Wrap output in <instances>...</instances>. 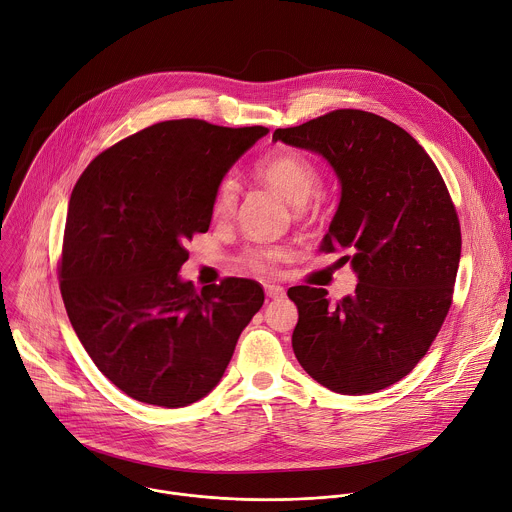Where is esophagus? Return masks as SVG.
Masks as SVG:
<instances>
[{"instance_id":"obj_1","label":"esophagus","mask_w":512,"mask_h":512,"mask_svg":"<svg viewBox=\"0 0 512 512\" xmlns=\"http://www.w3.org/2000/svg\"><path fill=\"white\" fill-rule=\"evenodd\" d=\"M265 294L271 300H279L285 296V289L281 285H273V283H265Z\"/></svg>"}]
</instances>
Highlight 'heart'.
<instances>
[{"label": "heart", "mask_w": 512, "mask_h": 512, "mask_svg": "<svg viewBox=\"0 0 512 512\" xmlns=\"http://www.w3.org/2000/svg\"><path fill=\"white\" fill-rule=\"evenodd\" d=\"M255 174L275 188L287 202L304 204L320 186L318 168L298 152H275L257 162ZM239 202V184L233 176L218 182L212 198V210L218 218H229ZM275 259V253H255L251 255V265L265 269Z\"/></svg>", "instance_id": "1"}]
</instances>
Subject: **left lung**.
Returning <instances> with one entry per match:
<instances>
[{"instance_id": "8db88e82", "label": "left lung", "mask_w": 512, "mask_h": 512, "mask_svg": "<svg viewBox=\"0 0 512 512\" xmlns=\"http://www.w3.org/2000/svg\"><path fill=\"white\" fill-rule=\"evenodd\" d=\"M273 141L334 170L340 202L320 249L346 251L338 261L358 277L336 304L326 289H287L300 316L296 358L340 395L391 387L425 356L452 304L462 235L448 188L421 145L375 113L338 109L275 129Z\"/></svg>"}]
</instances>
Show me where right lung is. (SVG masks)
<instances>
[{
  "mask_svg": "<svg viewBox=\"0 0 512 512\" xmlns=\"http://www.w3.org/2000/svg\"><path fill=\"white\" fill-rule=\"evenodd\" d=\"M269 129L156 123L97 156L70 194L60 294L97 369L125 395L186 407L223 379L263 306L257 281L196 291L184 247L206 233L214 190Z\"/></svg>",
  "mask_w": 512,
  "mask_h": 512,
  "instance_id": "right-lung-1",
  "label": "right lung"
}]
</instances>
